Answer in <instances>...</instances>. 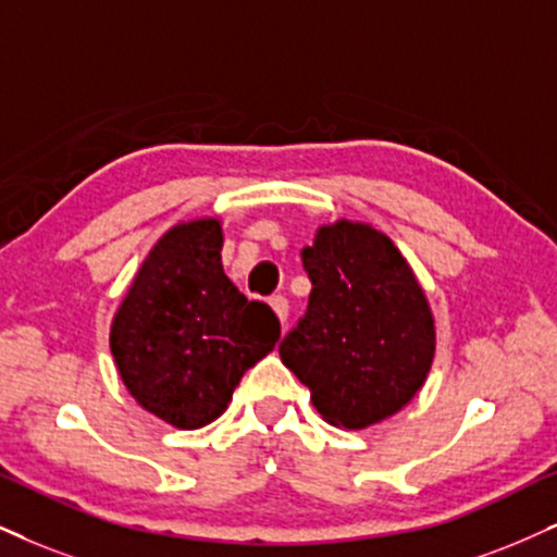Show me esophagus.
<instances>
[{
    "instance_id": "obj_1",
    "label": "esophagus",
    "mask_w": 557,
    "mask_h": 557,
    "mask_svg": "<svg viewBox=\"0 0 557 557\" xmlns=\"http://www.w3.org/2000/svg\"><path fill=\"white\" fill-rule=\"evenodd\" d=\"M271 307L278 314V320L286 322V318H289V299L284 294H276V297H271Z\"/></svg>"
}]
</instances>
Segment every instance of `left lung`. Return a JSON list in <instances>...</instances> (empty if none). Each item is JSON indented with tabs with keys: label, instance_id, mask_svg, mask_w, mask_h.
I'll return each instance as SVG.
<instances>
[{
	"label": "left lung",
	"instance_id": "left-lung-1",
	"mask_svg": "<svg viewBox=\"0 0 557 557\" xmlns=\"http://www.w3.org/2000/svg\"><path fill=\"white\" fill-rule=\"evenodd\" d=\"M301 265L312 292L281 361L327 423L367 429L397 413L434 359V320L410 265L389 237L354 222L322 226Z\"/></svg>",
	"mask_w": 557,
	"mask_h": 557
}]
</instances>
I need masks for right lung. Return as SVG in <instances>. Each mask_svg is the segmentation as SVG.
Returning <instances> with one entry per match:
<instances>
[{
    "mask_svg": "<svg viewBox=\"0 0 557 557\" xmlns=\"http://www.w3.org/2000/svg\"><path fill=\"white\" fill-rule=\"evenodd\" d=\"M278 335L276 312L224 276L222 226L198 219L173 226L144 260L115 312L111 351L141 408L201 429Z\"/></svg>",
    "mask_w": 557,
    "mask_h": 557,
    "instance_id": "obj_1",
    "label": "right lung"
}]
</instances>
